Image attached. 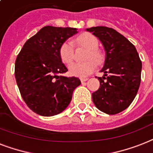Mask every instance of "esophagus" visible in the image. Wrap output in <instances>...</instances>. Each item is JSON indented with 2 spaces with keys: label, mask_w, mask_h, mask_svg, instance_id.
<instances>
[{
  "label": "esophagus",
  "mask_w": 153,
  "mask_h": 153,
  "mask_svg": "<svg viewBox=\"0 0 153 153\" xmlns=\"http://www.w3.org/2000/svg\"><path fill=\"white\" fill-rule=\"evenodd\" d=\"M86 80H88V78H80V81H81L82 83L86 81Z\"/></svg>",
  "instance_id": "34e87169"
}]
</instances>
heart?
Listing matches in <instances>:
<instances>
[{"label":"heart","instance_id":"b5f03b06","mask_svg":"<svg viewBox=\"0 0 153 153\" xmlns=\"http://www.w3.org/2000/svg\"><path fill=\"white\" fill-rule=\"evenodd\" d=\"M76 43L78 45L87 49L85 54V60H88L83 63H73L69 66V73L71 75L78 77H85L90 75L95 70L96 64L100 63L102 60V54L98 50L99 41L94 35L88 33H84L76 38ZM60 59L64 63L70 64L74 57V48L73 43L70 41H64L59 48ZM88 59L94 60H88Z\"/></svg>","mask_w":153,"mask_h":153}]
</instances>
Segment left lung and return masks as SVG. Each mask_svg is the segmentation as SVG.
Wrapping results in <instances>:
<instances>
[{
	"instance_id": "obj_1",
	"label": "left lung",
	"mask_w": 153,
	"mask_h": 153,
	"mask_svg": "<svg viewBox=\"0 0 153 153\" xmlns=\"http://www.w3.org/2000/svg\"><path fill=\"white\" fill-rule=\"evenodd\" d=\"M101 41L105 60L98 77L100 88L93 93V101L101 112L117 114L134 100L141 80L142 63L135 46L115 29L105 26L87 28Z\"/></svg>"
}]
</instances>
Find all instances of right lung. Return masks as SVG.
I'll use <instances>...</instances> for the list:
<instances>
[{
	"label": "right lung",
	"instance_id": "right-lung-1",
	"mask_svg": "<svg viewBox=\"0 0 153 153\" xmlns=\"http://www.w3.org/2000/svg\"><path fill=\"white\" fill-rule=\"evenodd\" d=\"M77 33L74 28L45 26L26 41L17 55L16 84L24 101L36 114L52 117L63 112L80 85L79 78L60 76L68 71L60 59V45Z\"/></svg>",
	"mask_w": 153,
	"mask_h": 153
}]
</instances>
